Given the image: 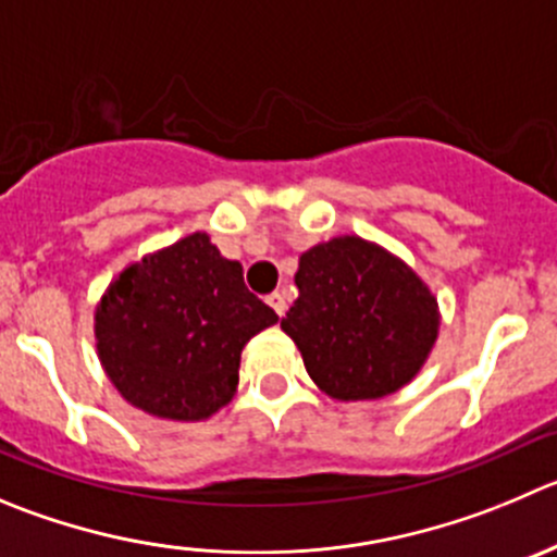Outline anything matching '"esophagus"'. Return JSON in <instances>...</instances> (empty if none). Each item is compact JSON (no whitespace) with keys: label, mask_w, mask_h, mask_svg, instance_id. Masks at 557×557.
Returning <instances> with one entry per match:
<instances>
[{"label":"esophagus","mask_w":557,"mask_h":557,"mask_svg":"<svg viewBox=\"0 0 557 557\" xmlns=\"http://www.w3.org/2000/svg\"><path fill=\"white\" fill-rule=\"evenodd\" d=\"M268 304L278 317H284V311H287V298H284V293H278V289L268 295Z\"/></svg>","instance_id":"obj_1"}]
</instances>
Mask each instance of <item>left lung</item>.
Wrapping results in <instances>:
<instances>
[{
    "instance_id": "left-lung-1",
    "label": "left lung",
    "mask_w": 557,
    "mask_h": 557,
    "mask_svg": "<svg viewBox=\"0 0 557 557\" xmlns=\"http://www.w3.org/2000/svg\"><path fill=\"white\" fill-rule=\"evenodd\" d=\"M295 284L300 295L282 331L331 399H383L421 372L437 342L441 311L405 259L342 235L300 253Z\"/></svg>"
}]
</instances>
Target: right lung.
I'll use <instances>...</instances> for the list:
<instances>
[{"instance_id": "obj_1", "label": "right lung", "mask_w": 557, "mask_h": 557, "mask_svg": "<svg viewBox=\"0 0 557 557\" xmlns=\"http://www.w3.org/2000/svg\"><path fill=\"white\" fill-rule=\"evenodd\" d=\"M278 314L205 232L131 262L95 309V347L125 401L166 421H205L232 401L248 338Z\"/></svg>"}]
</instances>
